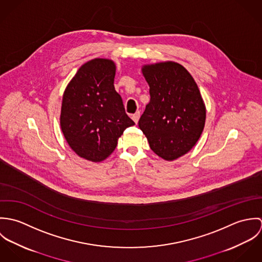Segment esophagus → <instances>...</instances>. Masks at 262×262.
<instances>
[{
	"mask_svg": "<svg viewBox=\"0 0 262 262\" xmlns=\"http://www.w3.org/2000/svg\"><path fill=\"white\" fill-rule=\"evenodd\" d=\"M139 118H140V112L138 111V112L135 113V114H133L132 115V119H133V121L135 122V123H137L138 122V120H139Z\"/></svg>",
	"mask_w": 262,
	"mask_h": 262,
	"instance_id": "obj_1",
	"label": "esophagus"
}]
</instances>
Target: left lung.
I'll return each mask as SVG.
<instances>
[{"instance_id": "left-lung-1", "label": "left lung", "mask_w": 262, "mask_h": 262, "mask_svg": "<svg viewBox=\"0 0 262 262\" xmlns=\"http://www.w3.org/2000/svg\"><path fill=\"white\" fill-rule=\"evenodd\" d=\"M150 101L138 122L151 150L172 161L187 154L200 139L206 106L191 75L180 63L163 61L142 67Z\"/></svg>"}]
</instances>
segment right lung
Returning a JSON list of instances; mask_svg holds the SVG:
<instances>
[{
    "instance_id": "right-lung-1",
    "label": "right lung",
    "mask_w": 262,
    "mask_h": 262,
    "mask_svg": "<svg viewBox=\"0 0 262 262\" xmlns=\"http://www.w3.org/2000/svg\"><path fill=\"white\" fill-rule=\"evenodd\" d=\"M115 75L113 60L94 58L78 69L63 93V136L79 157L92 162L109 157L124 130L135 124L115 90Z\"/></svg>"
}]
</instances>
